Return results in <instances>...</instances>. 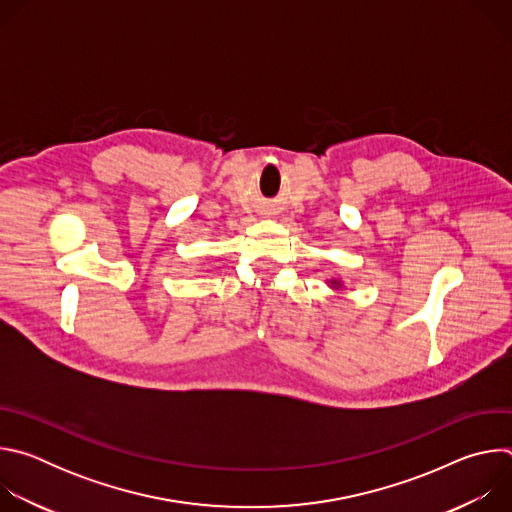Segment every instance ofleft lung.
<instances>
[{
	"label": "left lung",
	"mask_w": 512,
	"mask_h": 512,
	"mask_svg": "<svg viewBox=\"0 0 512 512\" xmlns=\"http://www.w3.org/2000/svg\"><path fill=\"white\" fill-rule=\"evenodd\" d=\"M328 283H330L332 289H340V287H342V281H340V279H328Z\"/></svg>",
	"instance_id": "1"
}]
</instances>
